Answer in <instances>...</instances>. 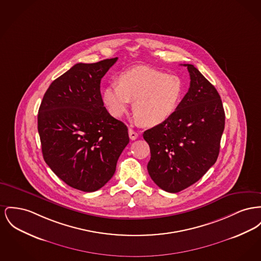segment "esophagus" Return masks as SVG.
Masks as SVG:
<instances>
[{
	"mask_svg": "<svg viewBox=\"0 0 261 261\" xmlns=\"http://www.w3.org/2000/svg\"><path fill=\"white\" fill-rule=\"evenodd\" d=\"M129 138L131 139L132 141L136 140L138 138V133L135 132L134 130H132V129H129Z\"/></svg>",
	"mask_w": 261,
	"mask_h": 261,
	"instance_id": "34e87169",
	"label": "esophagus"
}]
</instances>
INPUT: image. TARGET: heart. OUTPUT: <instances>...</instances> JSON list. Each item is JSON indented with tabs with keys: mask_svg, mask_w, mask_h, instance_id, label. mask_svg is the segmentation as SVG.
<instances>
[{
	"mask_svg": "<svg viewBox=\"0 0 261 261\" xmlns=\"http://www.w3.org/2000/svg\"><path fill=\"white\" fill-rule=\"evenodd\" d=\"M184 85L175 75L148 67H137L119 76L103 90V101L115 117L123 116L134 101V112L147 126L166 122L177 110Z\"/></svg>",
	"mask_w": 261,
	"mask_h": 261,
	"instance_id": "obj_1",
	"label": "heart"
}]
</instances>
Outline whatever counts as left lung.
I'll return each instance as SVG.
<instances>
[{
  "mask_svg": "<svg viewBox=\"0 0 261 261\" xmlns=\"http://www.w3.org/2000/svg\"><path fill=\"white\" fill-rule=\"evenodd\" d=\"M190 87L175 113L144 132L150 146L148 172L170 193L195 184L218 159L225 111L214 86L191 64H184Z\"/></svg>",
  "mask_w": 261,
  "mask_h": 261,
  "instance_id": "1",
  "label": "left lung"
}]
</instances>
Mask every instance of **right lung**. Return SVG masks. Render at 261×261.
<instances>
[{"mask_svg": "<svg viewBox=\"0 0 261 261\" xmlns=\"http://www.w3.org/2000/svg\"><path fill=\"white\" fill-rule=\"evenodd\" d=\"M116 58L77 63L49 86L38 110L44 161L69 186L85 192L113 176L129 143L128 128L103 107L100 81Z\"/></svg>", "mask_w": 261, "mask_h": 261, "instance_id": "obj_1", "label": "right lung"}]
</instances>
